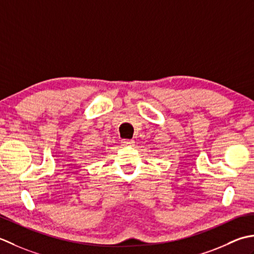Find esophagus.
Wrapping results in <instances>:
<instances>
[{"instance_id": "1", "label": "esophagus", "mask_w": 254, "mask_h": 254, "mask_svg": "<svg viewBox=\"0 0 254 254\" xmlns=\"http://www.w3.org/2000/svg\"><path fill=\"white\" fill-rule=\"evenodd\" d=\"M122 142L124 146H132V144L134 143V140L133 139H123Z\"/></svg>"}]
</instances>
